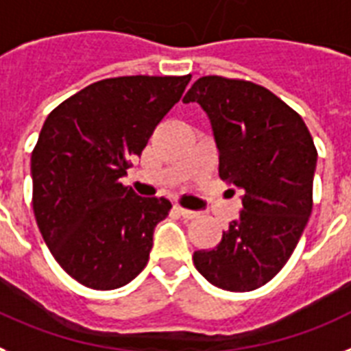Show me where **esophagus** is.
Here are the masks:
<instances>
[{"label":"esophagus","mask_w":351,"mask_h":351,"mask_svg":"<svg viewBox=\"0 0 351 351\" xmlns=\"http://www.w3.org/2000/svg\"><path fill=\"white\" fill-rule=\"evenodd\" d=\"M176 210H178L179 215H181L182 219H186V221H193V219H197V217H199V211L186 210V208H181V206H176Z\"/></svg>","instance_id":"1"}]
</instances>
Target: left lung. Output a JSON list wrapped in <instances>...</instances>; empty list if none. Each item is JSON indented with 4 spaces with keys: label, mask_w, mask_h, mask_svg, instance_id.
I'll list each match as a JSON object with an SVG mask.
<instances>
[{
    "label": "left lung",
    "mask_w": 351,
    "mask_h": 351,
    "mask_svg": "<svg viewBox=\"0 0 351 351\" xmlns=\"http://www.w3.org/2000/svg\"><path fill=\"white\" fill-rule=\"evenodd\" d=\"M182 102L210 118L219 176L240 192L242 210L210 251H195L197 271L211 285L254 291L291 258L312 211L317 150L305 121L258 84L210 75Z\"/></svg>",
    "instance_id": "8db88e82"
}]
</instances>
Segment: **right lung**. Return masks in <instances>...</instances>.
I'll return each instance as SVG.
<instances>
[{
	"label": "right lung",
	"instance_id": "add662e5",
	"mask_svg": "<svg viewBox=\"0 0 351 351\" xmlns=\"http://www.w3.org/2000/svg\"><path fill=\"white\" fill-rule=\"evenodd\" d=\"M190 78H106L46 118L32 152V206L50 253L78 283L112 291L149 262L154 228L172 204L140 197L120 179Z\"/></svg>",
	"mask_w": 351,
	"mask_h": 351
}]
</instances>
